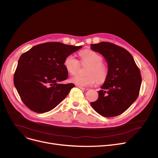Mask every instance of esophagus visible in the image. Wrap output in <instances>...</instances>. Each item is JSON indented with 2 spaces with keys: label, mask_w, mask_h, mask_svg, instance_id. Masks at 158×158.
I'll list each match as a JSON object with an SVG mask.
<instances>
[{
  "label": "esophagus",
  "mask_w": 158,
  "mask_h": 158,
  "mask_svg": "<svg viewBox=\"0 0 158 158\" xmlns=\"http://www.w3.org/2000/svg\"><path fill=\"white\" fill-rule=\"evenodd\" d=\"M79 88L83 90V91H87V90H88V88H83V87H81V86H79Z\"/></svg>",
  "instance_id": "obj_1"
}]
</instances>
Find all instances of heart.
<instances>
[{
    "label": "heart",
    "instance_id": "b5f03b06",
    "mask_svg": "<svg viewBox=\"0 0 158 158\" xmlns=\"http://www.w3.org/2000/svg\"><path fill=\"white\" fill-rule=\"evenodd\" d=\"M81 61L87 63L89 66L86 70L88 75L85 76L76 75L70 79V82L79 86H92L98 81L104 82L107 77V69L102 63L103 58L98 52L92 50H85L79 53ZM66 70L70 74L76 73L79 69V63L73 54L66 56L63 61Z\"/></svg>",
    "mask_w": 158,
    "mask_h": 158
}]
</instances>
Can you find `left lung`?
<instances>
[{"mask_svg": "<svg viewBox=\"0 0 158 158\" xmlns=\"http://www.w3.org/2000/svg\"><path fill=\"white\" fill-rule=\"evenodd\" d=\"M107 63V77L98 91V99L90 104L105 117L118 116L133 104L139 95L142 76L133 57L121 47L110 42L91 45Z\"/></svg>", "mask_w": 158, "mask_h": 158, "instance_id": "left-lung-1", "label": "left lung"}]
</instances>
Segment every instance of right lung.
<instances>
[{
  "label": "right lung",
  "mask_w": 158,
  "mask_h": 158,
  "mask_svg": "<svg viewBox=\"0 0 158 158\" xmlns=\"http://www.w3.org/2000/svg\"><path fill=\"white\" fill-rule=\"evenodd\" d=\"M81 48L48 42L34 46L21 55L14 74V85L28 108L38 113L48 112L67 96L75 85L61 83L69 76L63 61Z\"/></svg>",
  "instance_id": "add662e5"
}]
</instances>
